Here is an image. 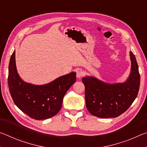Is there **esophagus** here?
<instances>
[{
	"label": "esophagus",
	"instance_id": "34e87169",
	"mask_svg": "<svg viewBox=\"0 0 147 147\" xmlns=\"http://www.w3.org/2000/svg\"><path fill=\"white\" fill-rule=\"evenodd\" d=\"M83 76H84V73H83V72L82 71H78L76 72V76H77V78H80Z\"/></svg>",
	"mask_w": 147,
	"mask_h": 147
}]
</instances>
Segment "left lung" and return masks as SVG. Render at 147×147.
<instances>
[{"label":"left lung","instance_id":"obj_1","mask_svg":"<svg viewBox=\"0 0 147 147\" xmlns=\"http://www.w3.org/2000/svg\"><path fill=\"white\" fill-rule=\"evenodd\" d=\"M131 73L124 83L109 84L94 77H84L86 107L99 118L117 117L127 110L138 96L140 74L136 57L130 52Z\"/></svg>","mask_w":147,"mask_h":147}]
</instances>
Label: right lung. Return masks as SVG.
Listing matches in <instances>:
<instances>
[{
	"mask_svg": "<svg viewBox=\"0 0 147 147\" xmlns=\"http://www.w3.org/2000/svg\"><path fill=\"white\" fill-rule=\"evenodd\" d=\"M13 52L9 63L8 87L16 105L36 120L49 119L60 110L65 94L76 82V73H71L43 86L22 80L17 73Z\"/></svg>",
	"mask_w": 147,
	"mask_h": 147,
	"instance_id": "right-lung-1",
	"label": "right lung"
}]
</instances>
